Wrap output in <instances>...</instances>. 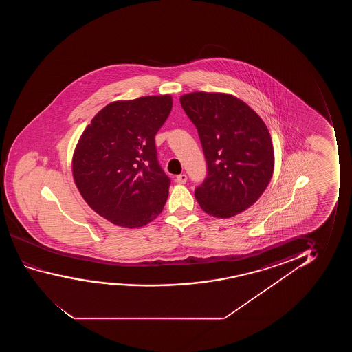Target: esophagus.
I'll list each match as a JSON object with an SVG mask.
<instances>
[{
    "label": "esophagus",
    "instance_id": "obj_1",
    "mask_svg": "<svg viewBox=\"0 0 352 352\" xmlns=\"http://www.w3.org/2000/svg\"><path fill=\"white\" fill-rule=\"evenodd\" d=\"M188 182V175L186 174H180L177 177V183L185 184Z\"/></svg>",
    "mask_w": 352,
    "mask_h": 352
}]
</instances>
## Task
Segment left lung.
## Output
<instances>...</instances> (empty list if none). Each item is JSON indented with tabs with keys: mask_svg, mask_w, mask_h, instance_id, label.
Wrapping results in <instances>:
<instances>
[{
	"mask_svg": "<svg viewBox=\"0 0 352 352\" xmlns=\"http://www.w3.org/2000/svg\"><path fill=\"white\" fill-rule=\"evenodd\" d=\"M180 103L197 127L208 175L195 196L203 212L228 219L250 208L274 172L270 131L254 109L225 92L196 91Z\"/></svg>",
	"mask_w": 352,
	"mask_h": 352,
	"instance_id": "left-lung-1",
	"label": "left lung"
}]
</instances>
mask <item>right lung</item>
Wrapping results in <instances>:
<instances>
[{
    "label": "right lung",
    "instance_id": "1",
    "mask_svg": "<svg viewBox=\"0 0 352 352\" xmlns=\"http://www.w3.org/2000/svg\"><path fill=\"white\" fill-rule=\"evenodd\" d=\"M172 106L168 94L111 102L78 140L74 183L89 207L116 226L143 227L164 210L170 180L157 162L155 135Z\"/></svg>",
    "mask_w": 352,
    "mask_h": 352
}]
</instances>
